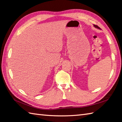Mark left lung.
Masks as SVG:
<instances>
[{
  "label": "left lung",
  "instance_id": "8db88e82",
  "mask_svg": "<svg viewBox=\"0 0 122 122\" xmlns=\"http://www.w3.org/2000/svg\"><path fill=\"white\" fill-rule=\"evenodd\" d=\"M94 27H95V28H97V29H101V28L99 27H98L97 25H94Z\"/></svg>",
  "mask_w": 122,
  "mask_h": 122
}]
</instances>
